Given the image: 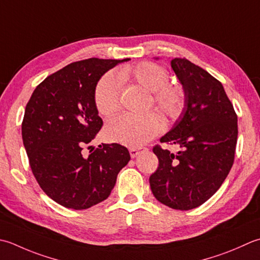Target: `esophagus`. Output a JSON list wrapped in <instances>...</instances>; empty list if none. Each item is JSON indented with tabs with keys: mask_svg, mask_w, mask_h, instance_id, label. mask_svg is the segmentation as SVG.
Instances as JSON below:
<instances>
[{
	"mask_svg": "<svg viewBox=\"0 0 260 260\" xmlns=\"http://www.w3.org/2000/svg\"><path fill=\"white\" fill-rule=\"evenodd\" d=\"M146 150H147L146 147H143V146L131 147V149H129V153H131V156H132V157H136L140 153H142V152H144V151H146Z\"/></svg>",
	"mask_w": 260,
	"mask_h": 260,
	"instance_id": "obj_1",
	"label": "esophagus"
}]
</instances>
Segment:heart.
I'll return each mask as SVG.
<instances>
[{
    "label": "heart",
    "instance_id": "1",
    "mask_svg": "<svg viewBox=\"0 0 260 260\" xmlns=\"http://www.w3.org/2000/svg\"><path fill=\"white\" fill-rule=\"evenodd\" d=\"M168 71L153 62H141L133 66H124L117 78L106 73L100 78L94 89V105L98 113L109 118L120 110L119 82H132L152 92L151 99L156 110L168 121L178 118L185 105V91L177 83L167 82ZM162 120L153 114L142 116L124 115L111 120L106 126L107 140L126 146H140L159 133Z\"/></svg>",
    "mask_w": 260,
    "mask_h": 260
}]
</instances>
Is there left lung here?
Returning <instances> with one entry per match:
<instances>
[{
  "instance_id": "left-lung-1",
  "label": "left lung",
  "mask_w": 260,
  "mask_h": 260,
  "mask_svg": "<svg viewBox=\"0 0 260 260\" xmlns=\"http://www.w3.org/2000/svg\"><path fill=\"white\" fill-rule=\"evenodd\" d=\"M185 91V107L161 143L178 145L172 153L153 147L159 167L150 177L151 190L162 204L188 211L210 200L235 161L238 117L220 81L186 58L171 60Z\"/></svg>"
}]
</instances>
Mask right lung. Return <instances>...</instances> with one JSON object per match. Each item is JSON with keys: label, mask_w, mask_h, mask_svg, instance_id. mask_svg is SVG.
<instances>
[{"label": "right lung", "mask_w": 260, "mask_h": 260, "mask_svg": "<svg viewBox=\"0 0 260 260\" xmlns=\"http://www.w3.org/2000/svg\"><path fill=\"white\" fill-rule=\"evenodd\" d=\"M127 60L89 58L66 65L38 84L25 106L22 140L30 168L45 194L66 208L85 210L107 200L131 160L118 143L81 153L104 125L94 105L95 85Z\"/></svg>", "instance_id": "obj_1"}]
</instances>
